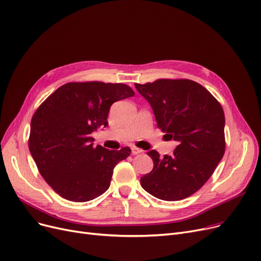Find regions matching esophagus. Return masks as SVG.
<instances>
[{
  "instance_id": "obj_1",
  "label": "esophagus",
  "mask_w": 261,
  "mask_h": 261,
  "mask_svg": "<svg viewBox=\"0 0 261 261\" xmlns=\"http://www.w3.org/2000/svg\"><path fill=\"white\" fill-rule=\"evenodd\" d=\"M131 151H132V154H139V153H141L143 150L140 149V148H137V147H132Z\"/></svg>"
}]
</instances>
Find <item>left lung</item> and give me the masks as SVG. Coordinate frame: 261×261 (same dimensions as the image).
Listing matches in <instances>:
<instances>
[{"label":"left lung","mask_w":261,"mask_h":261,"mask_svg":"<svg viewBox=\"0 0 261 261\" xmlns=\"http://www.w3.org/2000/svg\"><path fill=\"white\" fill-rule=\"evenodd\" d=\"M135 88L149 102L167 140L178 142L171 155L147 152L153 168L141 185L159 199L187 198L207 182L224 155L223 108L205 87L187 79H160Z\"/></svg>","instance_id":"8db88e82"}]
</instances>
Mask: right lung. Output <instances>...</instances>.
<instances>
[{"label":"right lung","instance_id":"right-lung-1","mask_svg":"<svg viewBox=\"0 0 261 261\" xmlns=\"http://www.w3.org/2000/svg\"><path fill=\"white\" fill-rule=\"evenodd\" d=\"M133 96L126 84L72 82L56 89L37 109L29 148L40 175L59 195L83 202L109 189L113 169L131 149L94 147L92 133L108 127L113 103Z\"/></svg>","mask_w":261,"mask_h":261}]
</instances>
